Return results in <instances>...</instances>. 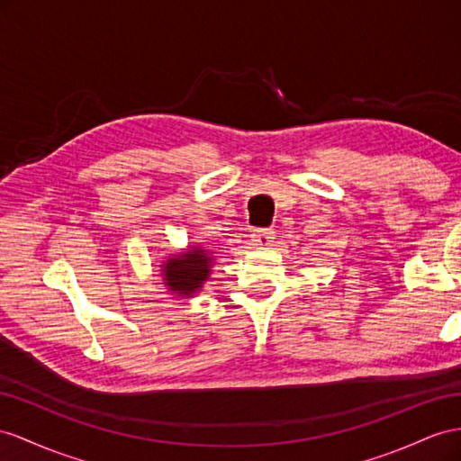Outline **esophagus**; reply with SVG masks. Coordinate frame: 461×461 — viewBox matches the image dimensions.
Instances as JSON below:
<instances>
[{"label": "esophagus", "mask_w": 461, "mask_h": 461, "mask_svg": "<svg viewBox=\"0 0 461 461\" xmlns=\"http://www.w3.org/2000/svg\"><path fill=\"white\" fill-rule=\"evenodd\" d=\"M275 240V231L273 230H255L251 233V245L253 247H267L270 241Z\"/></svg>", "instance_id": "34e87169"}]
</instances>
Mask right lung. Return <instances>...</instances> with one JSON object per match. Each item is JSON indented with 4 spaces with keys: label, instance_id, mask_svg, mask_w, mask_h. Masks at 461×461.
I'll return each instance as SVG.
<instances>
[{
    "label": "right lung",
    "instance_id": "right-lung-1",
    "mask_svg": "<svg viewBox=\"0 0 461 461\" xmlns=\"http://www.w3.org/2000/svg\"><path fill=\"white\" fill-rule=\"evenodd\" d=\"M214 265V251L200 245L175 251L159 265L163 286L179 298H194L210 280Z\"/></svg>",
    "mask_w": 461,
    "mask_h": 461
}]
</instances>
